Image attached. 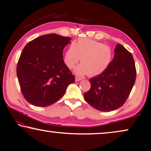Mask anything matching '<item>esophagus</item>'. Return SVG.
<instances>
[{"instance_id": "esophagus-1", "label": "esophagus", "mask_w": 151, "mask_h": 151, "mask_svg": "<svg viewBox=\"0 0 151 151\" xmlns=\"http://www.w3.org/2000/svg\"><path fill=\"white\" fill-rule=\"evenodd\" d=\"M81 80H82V78H81L80 77H77V76H76V81H80Z\"/></svg>"}]
</instances>
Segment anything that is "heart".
<instances>
[{
  "mask_svg": "<svg viewBox=\"0 0 151 151\" xmlns=\"http://www.w3.org/2000/svg\"><path fill=\"white\" fill-rule=\"evenodd\" d=\"M113 58V49L108 45L89 38H80L71 43L64 55L67 67L72 68L81 59V63L74 71L79 76L89 73L93 76L102 73L109 67Z\"/></svg>",
  "mask_w": 151,
  "mask_h": 151,
  "instance_id": "1",
  "label": "heart"
}]
</instances>
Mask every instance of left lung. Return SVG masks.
<instances>
[{
  "label": "left lung",
  "instance_id": "left-lung-1",
  "mask_svg": "<svg viewBox=\"0 0 151 151\" xmlns=\"http://www.w3.org/2000/svg\"><path fill=\"white\" fill-rule=\"evenodd\" d=\"M114 58L106 70L91 78V88L84 93L88 104L101 111H111L125 104L136 80V68L131 53L122 45L115 48Z\"/></svg>",
  "mask_w": 151,
  "mask_h": 151
}]
</instances>
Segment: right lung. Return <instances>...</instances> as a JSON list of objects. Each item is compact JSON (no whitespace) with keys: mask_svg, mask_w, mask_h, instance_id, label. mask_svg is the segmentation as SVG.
<instances>
[{"mask_svg":"<svg viewBox=\"0 0 151 151\" xmlns=\"http://www.w3.org/2000/svg\"><path fill=\"white\" fill-rule=\"evenodd\" d=\"M70 40L50 34L34 39L24 47L17 73L23 96L32 105L54 104L75 81V76L63 60V50Z\"/></svg>","mask_w":151,"mask_h":151,"instance_id":"add662e5","label":"right lung"}]
</instances>
